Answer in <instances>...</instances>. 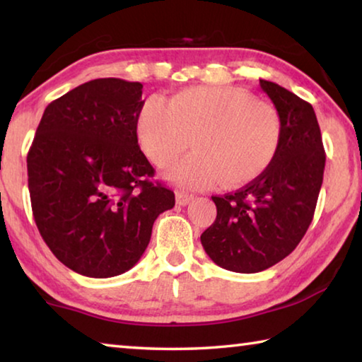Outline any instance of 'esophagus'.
Returning <instances> with one entry per match:
<instances>
[{"mask_svg":"<svg viewBox=\"0 0 362 362\" xmlns=\"http://www.w3.org/2000/svg\"><path fill=\"white\" fill-rule=\"evenodd\" d=\"M175 199H177V204H180V206H187L189 201H193L194 199V196L193 194H188V193H185V192H179L175 194Z\"/></svg>","mask_w":362,"mask_h":362,"instance_id":"obj_1","label":"esophagus"}]
</instances>
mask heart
<instances>
[{"label":"heart","mask_w":362,"mask_h":362,"mask_svg":"<svg viewBox=\"0 0 362 362\" xmlns=\"http://www.w3.org/2000/svg\"><path fill=\"white\" fill-rule=\"evenodd\" d=\"M283 118L272 103L236 88L193 86L169 100L151 95L140 107L137 139L145 156L168 168L196 151L166 177L183 188H238L267 173L283 145Z\"/></svg>","instance_id":"heart-1"}]
</instances>
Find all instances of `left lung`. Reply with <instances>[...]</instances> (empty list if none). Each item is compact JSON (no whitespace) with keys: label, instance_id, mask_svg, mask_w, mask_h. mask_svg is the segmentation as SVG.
Returning a JSON list of instances; mask_svg holds the SVG:
<instances>
[{"label":"left lung","instance_id":"8db88e82","mask_svg":"<svg viewBox=\"0 0 362 362\" xmlns=\"http://www.w3.org/2000/svg\"><path fill=\"white\" fill-rule=\"evenodd\" d=\"M260 88L283 118V145L259 179L212 196L217 217L201 235L206 254L236 273L263 272L298 246L313 220L326 166L313 107L276 83L260 79Z\"/></svg>","mask_w":362,"mask_h":362}]
</instances>
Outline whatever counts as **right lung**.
<instances>
[{
    "label": "right lung",
    "mask_w": 362,
    "mask_h": 362,
    "mask_svg": "<svg viewBox=\"0 0 362 362\" xmlns=\"http://www.w3.org/2000/svg\"><path fill=\"white\" fill-rule=\"evenodd\" d=\"M140 83L99 78L46 107L28 150V189L40 235L83 276L112 278L145 252L175 194L137 140Z\"/></svg>",
    "instance_id": "add662e5"
}]
</instances>
